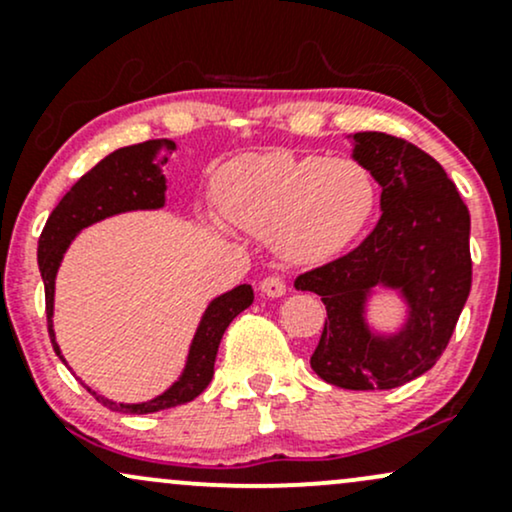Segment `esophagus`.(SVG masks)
Here are the masks:
<instances>
[{
	"mask_svg": "<svg viewBox=\"0 0 512 512\" xmlns=\"http://www.w3.org/2000/svg\"><path fill=\"white\" fill-rule=\"evenodd\" d=\"M258 290H261L270 299H278V297H285L287 285H285V280L278 278V275H268L266 280H261V287H258Z\"/></svg>",
	"mask_w": 512,
	"mask_h": 512,
	"instance_id": "34e87169",
	"label": "esophagus"
}]
</instances>
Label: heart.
Segmentation results:
<instances>
[{"mask_svg":"<svg viewBox=\"0 0 512 512\" xmlns=\"http://www.w3.org/2000/svg\"><path fill=\"white\" fill-rule=\"evenodd\" d=\"M218 203L234 227L273 237L285 261L321 266L362 237L378 189L357 160L273 150L227 162L218 174Z\"/></svg>","mask_w":512,"mask_h":512,"instance_id":"obj_1","label":"heart"}]
</instances>
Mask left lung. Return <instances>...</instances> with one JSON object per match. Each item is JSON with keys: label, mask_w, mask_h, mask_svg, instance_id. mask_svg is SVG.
<instances>
[{"label": "left lung", "mask_w": 512, "mask_h": 512, "mask_svg": "<svg viewBox=\"0 0 512 512\" xmlns=\"http://www.w3.org/2000/svg\"><path fill=\"white\" fill-rule=\"evenodd\" d=\"M347 138L381 186V220L357 249L294 287L318 294L328 311L311 369L345 390H390L426 374L448 347L472 287L470 210L424 150L381 131ZM376 289L406 306L398 329L368 321Z\"/></svg>", "instance_id": "1"}]
</instances>
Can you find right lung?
Instances as JSON below:
<instances>
[{"label":"right lung","instance_id":"obj_1","mask_svg":"<svg viewBox=\"0 0 512 512\" xmlns=\"http://www.w3.org/2000/svg\"><path fill=\"white\" fill-rule=\"evenodd\" d=\"M177 148L167 138H153V141L136 143V146L117 148L114 153L102 158L93 170L83 174L78 182L66 191L57 208L45 222L38 239V266L42 282H45V306H47V330L54 352L66 364L62 350L57 345L54 335V280L57 270L62 266V258L69 249L76 234H81L86 227L95 222L112 218L119 213H131V210H160L165 206L167 179L162 174V162H167L165 155ZM254 302V290L251 285H239L234 290L210 299V304L203 311L201 321L194 333V340L186 354V364L177 381L172 383L165 393L155 395L146 402H114L105 395H95V400L102 402L107 410L126 412V414H150L170 407L184 405L206 390L213 378L215 357L227 326L234 321V316L242 314Z\"/></svg>","mask_w":512,"mask_h":512}]
</instances>
